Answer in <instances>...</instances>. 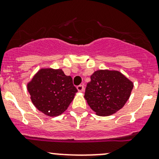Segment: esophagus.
<instances>
[{"label": "esophagus", "instance_id": "esophagus-1", "mask_svg": "<svg viewBox=\"0 0 159 159\" xmlns=\"http://www.w3.org/2000/svg\"><path fill=\"white\" fill-rule=\"evenodd\" d=\"M77 89H78V91H79V92H83L84 90V88L83 85H78V86H77Z\"/></svg>", "mask_w": 159, "mask_h": 159}]
</instances>
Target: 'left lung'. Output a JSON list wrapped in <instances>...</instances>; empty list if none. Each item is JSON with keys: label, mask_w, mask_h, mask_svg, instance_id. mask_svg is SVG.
<instances>
[{"label": "left lung", "mask_w": 159, "mask_h": 159, "mask_svg": "<svg viewBox=\"0 0 159 159\" xmlns=\"http://www.w3.org/2000/svg\"><path fill=\"white\" fill-rule=\"evenodd\" d=\"M133 88V82L120 71L99 70L91 76L84 98L97 114L109 116L124 106Z\"/></svg>", "instance_id": "obj_1"}]
</instances>
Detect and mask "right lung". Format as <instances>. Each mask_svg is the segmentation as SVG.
<instances>
[{
    "label": "right lung",
    "instance_id": "add662e5",
    "mask_svg": "<svg viewBox=\"0 0 159 159\" xmlns=\"http://www.w3.org/2000/svg\"><path fill=\"white\" fill-rule=\"evenodd\" d=\"M27 90L34 106L49 116L66 111L78 92L71 76L52 68L40 69L28 83Z\"/></svg>",
    "mask_w": 159,
    "mask_h": 159
}]
</instances>
